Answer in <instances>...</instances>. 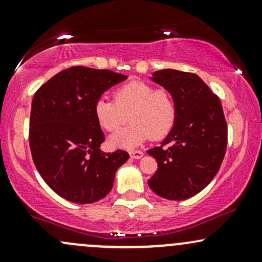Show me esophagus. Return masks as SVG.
<instances>
[{
  "mask_svg": "<svg viewBox=\"0 0 262 262\" xmlns=\"http://www.w3.org/2000/svg\"><path fill=\"white\" fill-rule=\"evenodd\" d=\"M129 154H130V158L133 159H141L144 155L143 151H139V150H133V151H130Z\"/></svg>",
  "mask_w": 262,
  "mask_h": 262,
  "instance_id": "obj_1",
  "label": "esophagus"
}]
</instances>
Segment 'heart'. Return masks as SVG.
I'll return each mask as SVG.
<instances>
[{"label": "heart", "mask_w": 262, "mask_h": 262, "mask_svg": "<svg viewBox=\"0 0 262 262\" xmlns=\"http://www.w3.org/2000/svg\"><path fill=\"white\" fill-rule=\"evenodd\" d=\"M96 121L107 132L117 130L130 119V124L111 137L117 148L132 149L149 139H162L176 121L177 107L172 93L134 80L114 91V100L100 97L93 106Z\"/></svg>", "instance_id": "obj_1"}]
</instances>
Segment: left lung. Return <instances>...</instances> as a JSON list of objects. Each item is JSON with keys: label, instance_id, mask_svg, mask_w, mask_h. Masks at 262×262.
I'll list each match as a JSON object with an SVG mask.
<instances>
[{"label": "left lung", "instance_id": "left-lung-1", "mask_svg": "<svg viewBox=\"0 0 262 262\" xmlns=\"http://www.w3.org/2000/svg\"><path fill=\"white\" fill-rule=\"evenodd\" d=\"M151 80L172 93L177 114L161 145L146 151L158 162L149 187L166 200H187L214 179L224 159L228 128L223 107L196 74L165 69Z\"/></svg>", "mask_w": 262, "mask_h": 262}]
</instances>
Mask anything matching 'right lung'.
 <instances>
[{
  "mask_svg": "<svg viewBox=\"0 0 262 262\" xmlns=\"http://www.w3.org/2000/svg\"><path fill=\"white\" fill-rule=\"evenodd\" d=\"M127 79L111 70L73 66L39 87L32 101L29 145L35 167L60 197L97 202L112 189L128 160L124 150L101 151L104 134L93 106L108 89Z\"/></svg>",
  "mask_w": 262,
  "mask_h": 262,
  "instance_id": "add662e5",
  "label": "right lung"
}]
</instances>
